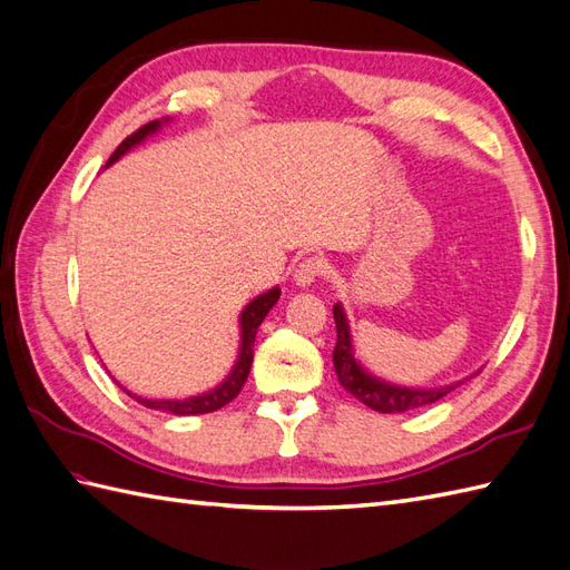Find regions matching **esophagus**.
<instances>
[{"label": "esophagus", "instance_id": "34e87169", "mask_svg": "<svg viewBox=\"0 0 570 570\" xmlns=\"http://www.w3.org/2000/svg\"><path fill=\"white\" fill-rule=\"evenodd\" d=\"M322 273H324L322 258L309 256V258H304V261L299 263V266H297V271H295V283H297L299 287H309Z\"/></svg>", "mask_w": 570, "mask_h": 570}]
</instances>
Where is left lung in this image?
<instances>
[{"label":"left lung","mask_w":570,"mask_h":570,"mask_svg":"<svg viewBox=\"0 0 570 570\" xmlns=\"http://www.w3.org/2000/svg\"><path fill=\"white\" fill-rule=\"evenodd\" d=\"M333 318H336V333H338L336 348H333V367H336L338 382L345 392H351L357 401H363L365 406L374 411L404 413V411L435 404V401L448 396L452 390H456V386L464 382L462 380L445 386H433V390H415V386H401V384L380 380L377 374H372L360 365V360L355 357L348 316H345L341 302L333 304Z\"/></svg>","instance_id":"left-lung-1"}]
</instances>
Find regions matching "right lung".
I'll return each instance as SVG.
<instances>
[{"mask_svg": "<svg viewBox=\"0 0 570 570\" xmlns=\"http://www.w3.org/2000/svg\"><path fill=\"white\" fill-rule=\"evenodd\" d=\"M169 120V118H166ZM161 128V120H151L147 125H142L140 130H135L130 137L118 145V149L110 155V159L106 161V166L116 164L125 151H130L132 147H137L140 142H145L149 135H155ZM281 299V287H273L268 293H263L258 297H254L252 302L246 304L242 316H239V331H242V341H239V355L237 363L232 365L229 374L222 380L215 390H207L198 396H188V399H147V396H137L130 390H125L122 384H118L120 390L128 394L130 399H135L137 404H142L147 409L155 411H164V413H174V415H198V413H213L222 406H227L229 401L242 392V386L248 377V370H252L254 363V341H256V331L261 326L263 318L273 309V304Z\"/></svg>", "mask_w": 570, "mask_h": 570, "instance_id": "obj_1", "label": "right lung"}]
</instances>
